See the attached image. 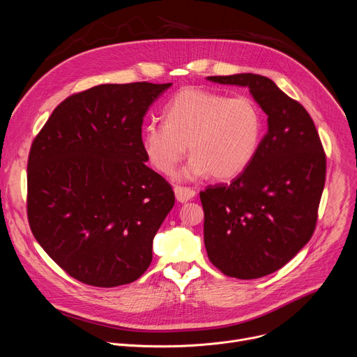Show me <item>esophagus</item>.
Segmentation results:
<instances>
[{
  "label": "esophagus",
  "mask_w": 357,
  "mask_h": 357,
  "mask_svg": "<svg viewBox=\"0 0 357 357\" xmlns=\"http://www.w3.org/2000/svg\"><path fill=\"white\" fill-rule=\"evenodd\" d=\"M174 190H175V196H176V199L179 200V202H188V200H192L193 197H195V195H196V192H195V189H192V188H189V186H181V185H176L175 188H174Z\"/></svg>",
  "instance_id": "esophagus-1"
}]
</instances>
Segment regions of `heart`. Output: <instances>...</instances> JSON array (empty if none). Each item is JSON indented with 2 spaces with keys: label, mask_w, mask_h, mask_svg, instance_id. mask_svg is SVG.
Listing matches in <instances>:
<instances>
[{
  "label": "heart",
  "mask_w": 357,
  "mask_h": 357,
  "mask_svg": "<svg viewBox=\"0 0 357 357\" xmlns=\"http://www.w3.org/2000/svg\"><path fill=\"white\" fill-rule=\"evenodd\" d=\"M162 119L144 127L142 145L149 164L165 175L174 174L189 144L186 178L211 174L227 181L251 164L261 144V113L247 97L183 89L168 101Z\"/></svg>",
  "instance_id": "1"
}]
</instances>
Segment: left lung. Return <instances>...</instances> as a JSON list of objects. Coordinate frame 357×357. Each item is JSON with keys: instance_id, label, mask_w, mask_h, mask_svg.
Masks as SVG:
<instances>
[{"instance_id": "left-lung-1", "label": "left lung", "mask_w": 357, "mask_h": 357, "mask_svg": "<svg viewBox=\"0 0 357 357\" xmlns=\"http://www.w3.org/2000/svg\"><path fill=\"white\" fill-rule=\"evenodd\" d=\"M208 79L247 87L268 116L251 164L229 185L200 192L211 263L229 277L260 278L284 267L312 237L326 155L308 112L271 79L252 73Z\"/></svg>"}]
</instances>
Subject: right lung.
Returning a JSON list of instances; mask_svg holds the SVG:
<instances>
[{"label":"right lung","mask_w":357,"mask_h":357,"mask_svg":"<svg viewBox=\"0 0 357 357\" xmlns=\"http://www.w3.org/2000/svg\"><path fill=\"white\" fill-rule=\"evenodd\" d=\"M172 83L100 84L65 98L33 138L26 213L32 234L75 280H138L174 208L169 182L145 165L142 121Z\"/></svg>","instance_id":"1"}]
</instances>
